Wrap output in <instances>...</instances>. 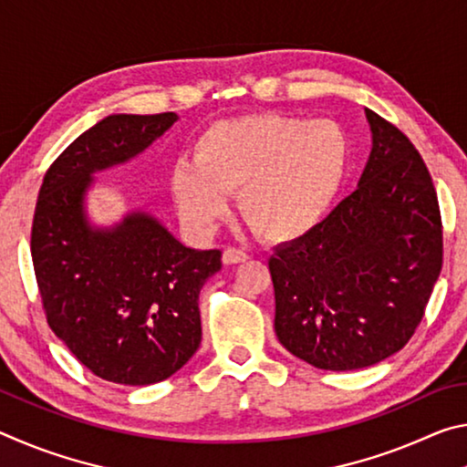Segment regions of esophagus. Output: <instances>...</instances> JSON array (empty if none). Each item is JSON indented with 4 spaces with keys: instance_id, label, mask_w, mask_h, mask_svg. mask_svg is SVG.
Instances as JSON below:
<instances>
[{
    "instance_id": "34e87169",
    "label": "esophagus",
    "mask_w": 467,
    "mask_h": 467,
    "mask_svg": "<svg viewBox=\"0 0 467 467\" xmlns=\"http://www.w3.org/2000/svg\"><path fill=\"white\" fill-rule=\"evenodd\" d=\"M247 259H249L247 253H244L243 249H236V247H226L224 253H223V262H224L226 265L243 264V262H247Z\"/></svg>"
}]
</instances>
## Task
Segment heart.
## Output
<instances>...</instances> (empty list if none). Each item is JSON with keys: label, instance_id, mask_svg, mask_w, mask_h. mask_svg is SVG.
<instances>
[{"label": "heart", "instance_id": "1", "mask_svg": "<svg viewBox=\"0 0 467 467\" xmlns=\"http://www.w3.org/2000/svg\"><path fill=\"white\" fill-rule=\"evenodd\" d=\"M352 144L337 121L253 113L210 125L193 144V162L171 172V193L183 223L210 233L236 192V210L270 243L300 239L342 193Z\"/></svg>", "mask_w": 467, "mask_h": 467}]
</instances>
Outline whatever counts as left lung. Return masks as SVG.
Wrapping results in <instances>:
<instances>
[{"label":"left lung","instance_id":"8db88e82","mask_svg":"<svg viewBox=\"0 0 467 467\" xmlns=\"http://www.w3.org/2000/svg\"><path fill=\"white\" fill-rule=\"evenodd\" d=\"M373 131L357 192L300 239L275 247V336L323 370H357L408 344L442 265L431 172L412 141L367 109Z\"/></svg>","mask_w":467,"mask_h":467}]
</instances>
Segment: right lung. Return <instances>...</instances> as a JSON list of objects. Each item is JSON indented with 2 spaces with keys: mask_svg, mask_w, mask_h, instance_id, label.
<instances>
[{
  "mask_svg": "<svg viewBox=\"0 0 467 467\" xmlns=\"http://www.w3.org/2000/svg\"><path fill=\"white\" fill-rule=\"evenodd\" d=\"M175 121H99L55 158L35 208L30 253L47 323L86 368L119 385L164 381L193 357L200 290L223 267V251L189 249L141 212L107 231L84 214L92 172L130 161Z\"/></svg>",
  "mask_w": 467,
  "mask_h": 467,
  "instance_id": "obj_1",
  "label": "right lung"
}]
</instances>
